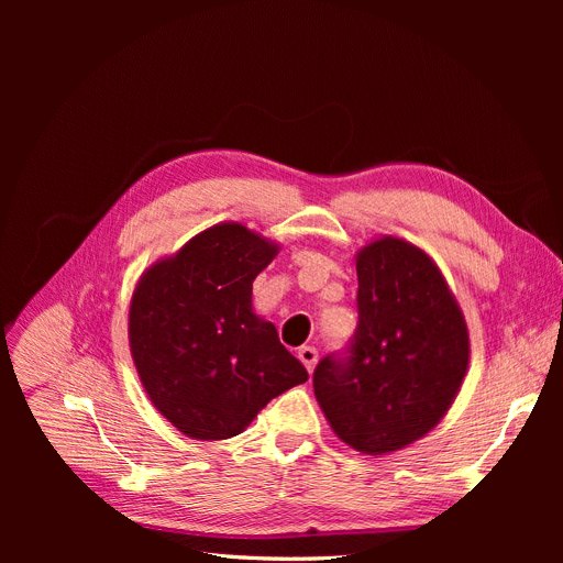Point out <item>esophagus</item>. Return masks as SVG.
Instances as JSON below:
<instances>
[{"label":"esophagus","mask_w":563,"mask_h":563,"mask_svg":"<svg viewBox=\"0 0 563 563\" xmlns=\"http://www.w3.org/2000/svg\"><path fill=\"white\" fill-rule=\"evenodd\" d=\"M299 361L306 365L308 372H312L314 365H317V349L314 346H301L299 349Z\"/></svg>","instance_id":"obj_1"}]
</instances>
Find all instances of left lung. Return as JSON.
I'll return each mask as SVG.
<instances>
[{
  "mask_svg": "<svg viewBox=\"0 0 563 563\" xmlns=\"http://www.w3.org/2000/svg\"><path fill=\"white\" fill-rule=\"evenodd\" d=\"M358 327L319 361L314 397L333 431L363 454H386L431 431L467 369V329L427 253L386 236L358 253Z\"/></svg>",
  "mask_w": 563,
  "mask_h": 563,
  "instance_id": "obj_1",
  "label": "left lung"
}]
</instances>
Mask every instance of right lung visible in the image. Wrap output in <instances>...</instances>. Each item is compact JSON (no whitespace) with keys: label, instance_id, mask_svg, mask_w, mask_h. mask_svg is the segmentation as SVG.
Wrapping results in <instances>:
<instances>
[{"label":"right lung","instance_id":"obj_1","mask_svg":"<svg viewBox=\"0 0 563 563\" xmlns=\"http://www.w3.org/2000/svg\"><path fill=\"white\" fill-rule=\"evenodd\" d=\"M278 246L214 225L147 272L132 297L130 344L162 416L196 440L242 433L274 397L308 380L276 327L253 314V280Z\"/></svg>","mask_w":563,"mask_h":563}]
</instances>
